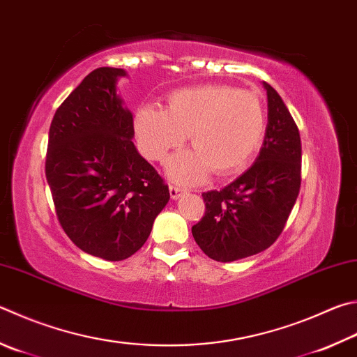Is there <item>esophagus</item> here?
Instances as JSON below:
<instances>
[{
	"mask_svg": "<svg viewBox=\"0 0 357 357\" xmlns=\"http://www.w3.org/2000/svg\"><path fill=\"white\" fill-rule=\"evenodd\" d=\"M183 187H178V185H170V197L173 198V199H176V198H179V195L181 193H183Z\"/></svg>",
	"mask_w": 357,
	"mask_h": 357,
	"instance_id": "obj_1",
	"label": "esophagus"
}]
</instances>
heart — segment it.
<instances>
[{"mask_svg": "<svg viewBox=\"0 0 357 357\" xmlns=\"http://www.w3.org/2000/svg\"><path fill=\"white\" fill-rule=\"evenodd\" d=\"M134 135L140 153L164 160L190 137L193 153L174 159L170 173L178 181H199L212 170L217 176L242 170L261 145L265 107L256 92L228 84L174 90L165 109L142 106L134 114Z\"/></svg>", "mask_w": 357, "mask_h": 357, "instance_id": "obj_1", "label": "heart"}]
</instances>
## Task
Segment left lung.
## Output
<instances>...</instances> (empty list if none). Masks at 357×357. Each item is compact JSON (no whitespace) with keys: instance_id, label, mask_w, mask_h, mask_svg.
I'll return each instance as SVG.
<instances>
[{"instance_id":"obj_1","label":"left lung","mask_w":357,"mask_h":357,"mask_svg":"<svg viewBox=\"0 0 357 357\" xmlns=\"http://www.w3.org/2000/svg\"><path fill=\"white\" fill-rule=\"evenodd\" d=\"M268 123L256 162L222 190L203 193L206 212L192 226L206 256L232 262L257 255L286 226L301 185V139L281 96L264 82Z\"/></svg>"}]
</instances>
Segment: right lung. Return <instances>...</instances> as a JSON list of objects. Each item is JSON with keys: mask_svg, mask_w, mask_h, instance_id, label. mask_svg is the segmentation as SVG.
I'll list each match as a JSON object with an SVG mask.
<instances>
[{"mask_svg": "<svg viewBox=\"0 0 357 357\" xmlns=\"http://www.w3.org/2000/svg\"><path fill=\"white\" fill-rule=\"evenodd\" d=\"M121 68L84 77L50 126L45 174L66 234L89 255L123 261L139 251L170 199L134 146L132 114L116 95Z\"/></svg>", "mask_w": 357, "mask_h": 357, "instance_id": "right-lung-1", "label": "right lung"}]
</instances>
